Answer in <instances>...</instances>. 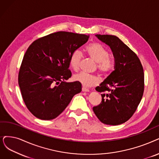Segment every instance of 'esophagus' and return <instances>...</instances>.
Masks as SVG:
<instances>
[{"mask_svg": "<svg viewBox=\"0 0 159 159\" xmlns=\"http://www.w3.org/2000/svg\"><path fill=\"white\" fill-rule=\"evenodd\" d=\"M82 91H83V92H89V90L87 88H85V87H82Z\"/></svg>", "mask_w": 159, "mask_h": 159, "instance_id": "obj_1", "label": "esophagus"}]
</instances>
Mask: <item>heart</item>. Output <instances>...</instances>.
I'll return each mask as SVG.
<instances>
[{
	"label": "heart",
	"mask_w": 159,
	"mask_h": 159,
	"mask_svg": "<svg viewBox=\"0 0 159 159\" xmlns=\"http://www.w3.org/2000/svg\"><path fill=\"white\" fill-rule=\"evenodd\" d=\"M87 55L97 63L98 71L104 75L110 72L115 67L116 59L109 55V52L104 46L97 42H93L85 48ZM82 59V53L80 50H75L69 59V64L74 71L79 70ZM74 80L85 87L96 85L99 78L96 75L81 72L74 75Z\"/></svg>",
	"instance_id": "heart-1"
}]
</instances>
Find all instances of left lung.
Instances as JSON below:
<instances>
[{"instance_id":"1","label":"left lung","mask_w":159,"mask_h":159,"mask_svg":"<svg viewBox=\"0 0 159 159\" xmlns=\"http://www.w3.org/2000/svg\"><path fill=\"white\" fill-rule=\"evenodd\" d=\"M111 48L116 65L114 70L97 87L102 93L101 103L93 111L102 123L118 125L132 116L142 100L144 91V73L136 54L118 37L95 35Z\"/></svg>"}]
</instances>
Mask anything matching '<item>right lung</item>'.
<instances>
[{
	"label": "right lung",
	"mask_w": 159,
	"mask_h": 159,
	"mask_svg": "<svg viewBox=\"0 0 159 159\" xmlns=\"http://www.w3.org/2000/svg\"><path fill=\"white\" fill-rule=\"evenodd\" d=\"M89 35L60 31L35 40L25 53L18 75L24 102L37 118L52 120L65 110L75 94L81 91L71 77L69 59L85 43Z\"/></svg>",
	"instance_id": "right-lung-1"
}]
</instances>
